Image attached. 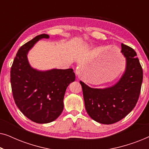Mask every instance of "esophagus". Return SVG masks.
<instances>
[{"label": "esophagus", "mask_w": 149, "mask_h": 149, "mask_svg": "<svg viewBox=\"0 0 149 149\" xmlns=\"http://www.w3.org/2000/svg\"><path fill=\"white\" fill-rule=\"evenodd\" d=\"M79 73H80V68H77V70H76V74H79Z\"/></svg>", "instance_id": "34e87169"}]
</instances>
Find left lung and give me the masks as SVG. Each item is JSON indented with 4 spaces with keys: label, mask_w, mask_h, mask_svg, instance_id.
<instances>
[{
    "label": "left lung",
    "mask_w": 149,
    "mask_h": 149,
    "mask_svg": "<svg viewBox=\"0 0 149 149\" xmlns=\"http://www.w3.org/2000/svg\"><path fill=\"white\" fill-rule=\"evenodd\" d=\"M126 58L125 74L117 84L107 89H93L82 81L85 109L91 119L103 124H113L131 112L139 98L143 71L137 54L130 47L121 44Z\"/></svg>",
    "instance_id": "1"
}]
</instances>
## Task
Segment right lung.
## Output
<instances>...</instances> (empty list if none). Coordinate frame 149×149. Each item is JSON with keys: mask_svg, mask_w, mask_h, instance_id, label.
Instances as JSON below:
<instances>
[{"mask_svg": "<svg viewBox=\"0 0 149 149\" xmlns=\"http://www.w3.org/2000/svg\"><path fill=\"white\" fill-rule=\"evenodd\" d=\"M47 34H40L19 49L11 68V85L15 104L26 117L37 123L56 119L64 109L65 91L75 80L72 68L40 72L32 68L28 50Z\"/></svg>", "mask_w": 149, "mask_h": 149, "instance_id": "right-lung-1", "label": "right lung"}]
</instances>
